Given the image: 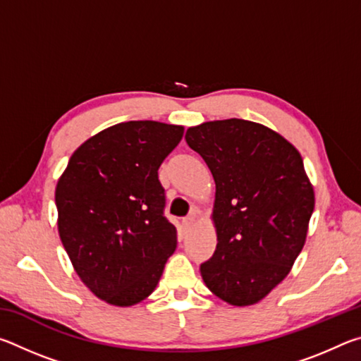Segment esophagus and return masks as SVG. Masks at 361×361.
Instances as JSON below:
<instances>
[{"mask_svg": "<svg viewBox=\"0 0 361 361\" xmlns=\"http://www.w3.org/2000/svg\"><path fill=\"white\" fill-rule=\"evenodd\" d=\"M192 226H194V218L192 216H188V218H185L181 221V228H183V231H185V232L191 231Z\"/></svg>", "mask_w": 361, "mask_h": 361, "instance_id": "esophagus-1", "label": "esophagus"}]
</instances>
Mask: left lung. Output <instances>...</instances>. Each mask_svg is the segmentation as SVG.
Listing matches in <instances>:
<instances>
[{
  "instance_id": "obj_1",
  "label": "left lung",
  "mask_w": 361,
  "mask_h": 361,
  "mask_svg": "<svg viewBox=\"0 0 361 361\" xmlns=\"http://www.w3.org/2000/svg\"><path fill=\"white\" fill-rule=\"evenodd\" d=\"M185 138L216 185L218 243L200 264L207 288L232 305L258 302L288 276L307 235L315 199L302 157L245 119L204 122Z\"/></svg>"
}]
</instances>
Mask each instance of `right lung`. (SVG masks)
<instances>
[{
	"instance_id": "add662e5",
	"label": "right lung",
	"mask_w": 361,
	"mask_h": 361,
	"mask_svg": "<svg viewBox=\"0 0 361 361\" xmlns=\"http://www.w3.org/2000/svg\"><path fill=\"white\" fill-rule=\"evenodd\" d=\"M181 137V126L121 122L79 146L60 176V240L79 279L103 301H143L175 252L157 170Z\"/></svg>"
}]
</instances>
